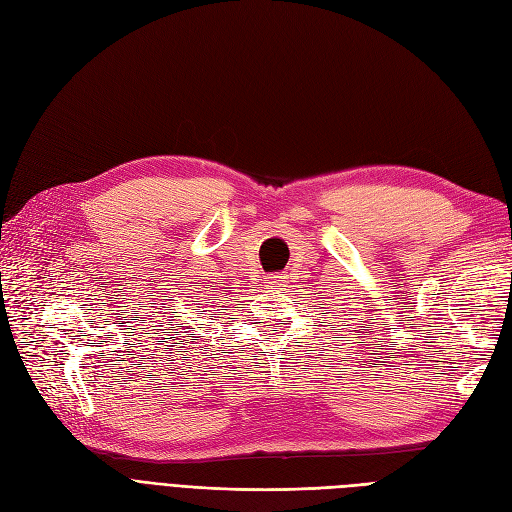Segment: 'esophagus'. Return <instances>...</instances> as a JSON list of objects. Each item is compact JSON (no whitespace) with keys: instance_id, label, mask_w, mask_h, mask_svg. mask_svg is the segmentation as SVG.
Segmentation results:
<instances>
[{"instance_id":"obj_1","label":"esophagus","mask_w":512,"mask_h":512,"mask_svg":"<svg viewBox=\"0 0 512 512\" xmlns=\"http://www.w3.org/2000/svg\"><path fill=\"white\" fill-rule=\"evenodd\" d=\"M288 282V277L284 273H271L265 277V284L271 288V290H284Z\"/></svg>"}]
</instances>
